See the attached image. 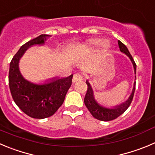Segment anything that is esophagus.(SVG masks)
Returning a JSON list of instances; mask_svg holds the SVG:
<instances>
[{
    "instance_id": "34e87169",
    "label": "esophagus",
    "mask_w": 155,
    "mask_h": 155,
    "mask_svg": "<svg viewBox=\"0 0 155 155\" xmlns=\"http://www.w3.org/2000/svg\"><path fill=\"white\" fill-rule=\"evenodd\" d=\"M82 79H83V76H82V74H80V73H76L73 78V82H79V81L82 80Z\"/></svg>"
}]
</instances>
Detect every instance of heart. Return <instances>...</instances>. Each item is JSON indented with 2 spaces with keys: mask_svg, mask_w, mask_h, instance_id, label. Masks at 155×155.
I'll return each instance as SVG.
<instances>
[{
  "mask_svg": "<svg viewBox=\"0 0 155 155\" xmlns=\"http://www.w3.org/2000/svg\"><path fill=\"white\" fill-rule=\"evenodd\" d=\"M98 46H100L101 49L103 51H106L111 47V43L110 41L108 40H101L100 39L98 38L90 39L82 44L79 45V47H76L75 48V52L77 54H83V53H87V52L92 51L94 49L96 48Z\"/></svg>",
  "mask_w": 155,
  "mask_h": 155,
  "instance_id": "b5f03b06",
  "label": "heart"
}]
</instances>
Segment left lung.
I'll list each match as a JSON object with an SVG mask.
<instances>
[{
  "label": "left lung",
  "mask_w": 155,
  "mask_h": 155,
  "mask_svg": "<svg viewBox=\"0 0 155 155\" xmlns=\"http://www.w3.org/2000/svg\"><path fill=\"white\" fill-rule=\"evenodd\" d=\"M118 43L120 51L124 53L125 55H127L128 58L131 60V63L133 64V67H134V74H136V64L134 63L131 53H129L128 48H127L126 46L124 43H121L120 40H118ZM135 79H136V76H135ZM86 84L88 86V89L84 99L85 105L87 107V108L89 109V111L94 118H95L98 120H100V121H112V120L115 119V118H118V116H120L121 114H123L127 110V108L131 105V101L133 99V96H134V90H135V82H134L132 92H131V94L130 95L128 100H126L123 103L113 107V108H106V107H104L102 105H99L97 102V101L95 100V97H94L93 90H92V86H91L90 83L88 82V80H86Z\"/></svg>",
  "instance_id": "1"
}]
</instances>
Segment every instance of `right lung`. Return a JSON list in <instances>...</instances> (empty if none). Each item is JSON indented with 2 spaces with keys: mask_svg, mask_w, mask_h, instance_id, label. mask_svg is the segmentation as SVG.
Returning <instances> with one entry per match:
<instances>
[{
  "mask_svg": "<svg viewBox=\"0 0 155 155\" xmlns=\"http://www.w3.org/2000/svg\"><path fill=\"white\" fill-rule=\"evenodd\" d=\"M50 36L41 34L24 44L10 63L9 87L14 102L26 115L34 118L52 116L63 105L72 85L73 75L66 78H54L43 84H35L23 77L19 61L26 50L34 45H43Z\"/></svg>",
  "mask_w": 155,
  "mask_h": 155,
  "instance_id": "obj_1",
  "label": "right lung"
}]
</instances>
